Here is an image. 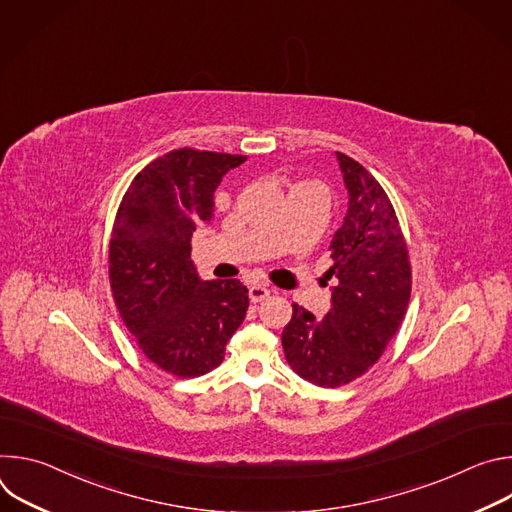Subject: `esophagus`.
Returning <instances> with one entry per match:
<instances>
[{"label": "esophagus", "mask_w": 512, "mask_h": 512, "mask_svg": "<svg viewBox=\"0 0 512 512\" xmlns=\"http://www.w3.org/2000/svg\"><path fill=\"white\" fill-rule=\"evenodd\" d=\"M269 294H271V291H269L265 285H253V287H249V298H251L253 304H259V302L267 300Z\"/></svg>", "instance_id": "obj_1"}]
</instances>
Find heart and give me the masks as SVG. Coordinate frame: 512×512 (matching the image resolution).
Here are the masks:
<instances>
[{
	"label": "heart",
	"instance_id": "obj_1",
	"mask_svg": "<svg viewBox=\"0 0 512 512\" xmlns=\"http://www.w3.org/2000/svg\"><path fill=\"white\" fill-rule=\"evenodd\" d=\"M298 188H320V184H316V182H296V184H291L289 192L298 190Z\"/></svg>",
	"mask_w": 512,
	"mask_h": 512
}]
</instances>
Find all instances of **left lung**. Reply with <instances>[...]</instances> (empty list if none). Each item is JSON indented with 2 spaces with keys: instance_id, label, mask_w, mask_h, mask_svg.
I'll return each mask as SVG.
<instances>
[{
  "instance_id": "left-lung-1",
  "label": "left lung",
  "mask_w": 512,
  "mask_h": 512,
  "mask_svg": "<svg viewBox=\"0 0 512 512\" xmlns=\"http://www.w3.org/2000/svg\"><path fill=\"white\" fill-rule=\"evenodd\" d=\"M348 210L330 243L332 308L318 320L294 304L281 332L289 367L318 387H340L367 373L397 334L411 296V263L395 208L381 184L336 152Z\"/></svg>"
}]
</instances>
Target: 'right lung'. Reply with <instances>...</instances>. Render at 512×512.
Instances as JSON below:
<instances>
[{
	"mask_svg": "<svg viewBox=\"0 0 512 512\" xmlns=\"http://www.w3.org/2000/svg\"><path fill=\"white\" fill-rule=\"evenodd\" d=\"M247 158L172 150L129 184L111 233L109 279L123 324L158 369L180 379L210 373L243 324L239 279L202 281L190 259L194 231L212 221V194Z\"/></svg>",
	"mask_w": 512,
	"mask_h": 512,
	"instance_id": "right-lung-1",
	"label": "right lung"
}]
</instances>
